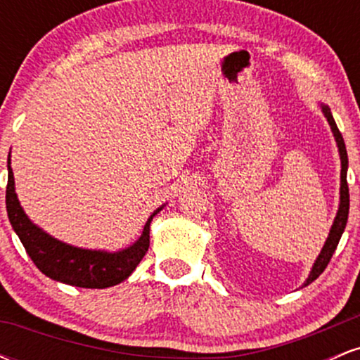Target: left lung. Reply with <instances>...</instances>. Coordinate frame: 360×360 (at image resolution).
Here are the masks:
<instances>
[{"instance_id": "8db88e82", "label": "left lung", "mask_w": 360, "mask_h": 360, "mask_svg": "<svg viewBox=\"0 0 360 360\" xmlns=\"http://www.w3.org/2000/svg\"><path fill=\"white\" fill-rule=\"evenodd\" d=\"M321 110H323L326 120H328L330 127H332V131H333V137L337 140V146H338V152H340V160H342V172H340V206H338V212H337V217H335V221H333L332 225V230H330L328 233V238H326L323 249H321L320 255H318V259L315 260V266H313L311 272H309L307 283H304V286H308V284H311L313 281H315L318 276L321 274V272L325 271V267L328 266L330 259H332L333 252H335L338 242H340V237L342 233H344L345 230V225H347V218H349V184H347V166H349V159H347V148H345V142H344V137H342L340 130L337 128V123L335 120L332 117V111H330L328 106H321Z\"/></svg>"}]
</instances>
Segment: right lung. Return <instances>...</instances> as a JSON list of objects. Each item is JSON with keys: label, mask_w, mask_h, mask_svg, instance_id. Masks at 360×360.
<instances>
[{"label": "right lung", "mask_w": 360, "mask_h": 360, "mask_svg": "<svg viewBox=\"0 0 360 360\" xmlns=\"http://www.w3.org/2000/svg\"><path fill=\"white\" fill-rule=\"evenodd\" d=\"M160 210L162 206L148 218L139 240L125 250L110 254V252L101 250L77 249V247L56 240L28 220L16 198L13 171L8 159L6 212L11 226L35 266L51 279L71 284V286L103 289L125 281L148 250L150 221Z\"/></svg>", "instance_id": "right-lung-1"}]
</instances>
